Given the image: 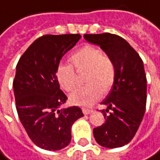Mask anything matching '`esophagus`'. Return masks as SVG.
<instances>
[{
    "instance_id": "34e87169",
    "label": "esophagus",
    "mask_w": 160,
    "mask_h": 160,
    "mask_svg": "<svg viewBox=\"0 0 160 160\" xmlns=\"http://www.w3.org/2000/svg\"><path fill=\"white\" fill-rule=\"evenodd\" d=\"M82 112L84 114H90L91 112H93V110L92 109H82Z\"/></svg>"
}]
</instances>
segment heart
<instances>
[{"instance_id":"obj_1","label":"heart","mask_w":160,"mask_h":160,"mask_svg":"<svg viewBox=\"0 0 160 160\" xmlns=\"http://www.w3.org/2000/svg\"><path fill=\"white\" fill-rule=\"evenodd\" d=\"M70 62L77 71L85 70L83 82L86 85L75 90L69 97L72 104L90 107L102 93H108L114 85L116 66L113 60L94 46H84L70 56ZM73 66L62 63L56 69V79L65 92H71L77 85Z\"/></svg>"}]
</instances>
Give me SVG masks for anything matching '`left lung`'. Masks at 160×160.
I'll return each instance as SVG.
<instances>
[{"label":"left lung","mask_w":160,"mask_h":160,"mask_svg":"<svg viewBox=\"0 0 160 160\" xmlns=\"http://www.w3.org/2000/svg\"><path fill=\"white\" fill-rule=\"evenodd\" d=\"M84 38L100 48L114 62L116 78L102 104L105 123L94 128L97 142L108 148L128 144L135 136L146 107V76L138 52L121 36L110 32L84 34ZM110 109L112 112L107 114Z\"/></svg>","instance_id":"obj_1"}]
</instances>
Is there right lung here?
Here are the masks:
<instances>
[{"mask_svg":"<svg viewBox=\"0 0 160 160\" xmlns=\"http://www.w3.org/2000/svg\"><path fill=\"white\" fill-rule=\"evenodd\" d=\"M81 34H46L22 54L13 82L17 112L29 138L45 150H61L71 141V127L83 116L81 108L60 107L67 97L60 89L56 69Z\"/></svg>","mask_w":160,"mask_h":160,"instance_id":"add662e5","label":"right lung"}]
</instances>
